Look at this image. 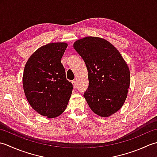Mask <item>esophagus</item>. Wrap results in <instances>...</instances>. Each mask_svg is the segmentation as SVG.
Segmentation results:
<instances>
[{
  "instance_id": "1",
  "label": "esophagus",
  "mask_w": 157,
  "mask_h": 157,
  "mask_svg": "<svg viewBox=\"0 0 157 157\" xmlns=\"http://www.w3.org/2000/svg\"><path fill=\"white\" fill-rule=\"evenodd\" d=\"M72 85H73V87H74L75 89L77 87V83H76V81H72Z\"/></svg>"
}]
</instances>
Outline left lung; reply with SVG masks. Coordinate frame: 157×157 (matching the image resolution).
I'll list each match as a JSON object with an SVG mask.
<instances>
[{"label":"left lung","mask_w":157,"mask_h":157,"mask_svg":"<svg viewBox=\"0 0 157 157\" xmlns=\"http://www.w3.org/2000/svg\"><path fill=\"white\" fill-rule=\"evenodd\" d=\"M73 47L87 68L89 87L84 97L89 108L98 116H111L127 97L130 71L126 62L114 46L100 37L81 38Z\"/></svg>","instance_id":"1"}]
</instances>
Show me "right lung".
Here are the masks:
<instances>
[{"label":"right lung","mask_w":157,"mask_h":157,"mask_svg":"<svg viewBox=\"0 0 157 157\" xmlns=\"http://www.w3.org/2000/svg\"><path fill=\"white\" fill-rule=\"evenodd\" d=\"M67 47L63 42L40 47L24 68L22 81L28 101L36 113L51 119L64 112L72 95L73 86L61 63Z\"/></svg>","instance_id":"add662e5"}]
</instances>
